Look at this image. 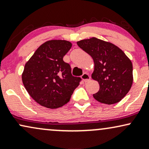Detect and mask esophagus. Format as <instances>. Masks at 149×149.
Segmentation results:
<instances>
[{
  "label": "esophagus",
  "mask_w": 149,
  "mask_h": 149,
  "mask_svg": "<svg viewBox=\"0 0 149 149\" xmlns=\"http://www.w3.org/2000/svg\"><path fill=\"white\" fill-rule=\"evenodd\" d=\"M81 78L83 79V80L85 82V83H87V82H88L89 80H90L91 77H90V75L88 74V73H83V75H82Z\"/></svg>",
  "instance_id": "esophagus-1"
}]
</instances>
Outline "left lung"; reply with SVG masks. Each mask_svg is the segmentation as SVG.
Listing matches in <instances>:
<instances>
[{
    "label": "left lung",
    "mask_w": 149,
    "mask_h": 149,
    "mask_svg": "<svg viewBox=\"0 0 149 149\" xmlns=\"http://www.w3.org/2000/svg\"><path fill=\"white\" fill-rule=\"evenodd\" d=\"M77 45L93 59L92 78L100 84V90L94 94V98L106 104L119 102L133 83L130 59L114 44L95 37L78 41Z\"/></svg>",
    "instance_id": "left-lung-1"
}]
</instances>
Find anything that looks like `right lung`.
Segmentation results:
<instances>
[{
  "label": "right lung",
  "instance_id": "add662e5",
  "mask_svg": "<svg viewBox=\"0 0 149 149\" xmlns=\"http://www.w3.org/2000/svg\"><path fill=\"white\" fill-rule=\"evenodd\" d=\"M72 44L64 40H51L42 44L26 63L22 78L29 95L38 104L57 109L67 104L81 78L71 74L63 57Z\"/></svg>",
  "mask_w": 149,
  "mask_h": 149
}]
</instances>
